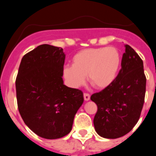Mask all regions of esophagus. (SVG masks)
<instances>
[{
  "mask_svg": "<svg viewBox=\"0 0 156 156\" xmlns=\"http://www.w3.org/2000/svg\"><path fill=\"white\" fill-rule=\"evenodd\" d=\"M83 98H84V101H89V100H90V94H89L84 93V94H83Z\"/></svg>",
  "mask_w": 156,
  "mask_h": 156,
  "instance_id": "esophagus-1",
  "label": "esophagus"
}]
</instances>
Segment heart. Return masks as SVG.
Segmentation results:
<instances>
[{
	"instance_id": "heart-1",
	"label": "heart",
	"mask_w": 156,
	"mask_h": 156,
	"mask_svg": "<svg viewBox=\"0 0 156 156\" xmlns=\"http://www.w3.org/2000/svg\"><path fill=\"white\" fill-rule=\"evenodd\" d=\"M121 66L120 53L113 47L87 48L73 57V65L63 67L66 83L73 88L82 86L86 80L94 87L103 90L116 80Z\"/></svg>"
}]
</instances>
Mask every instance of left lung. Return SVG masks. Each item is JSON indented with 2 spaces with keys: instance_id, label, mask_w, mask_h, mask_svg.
<instances>
[{
  "instance_id": "obj_1",
  "label": "left lung",
  "mask_w": 156,
  "mask_h": 156,
  "mask_svg": "<svg viewBox=\"0 0 156 156\" xmlns=\"http://www.w3.org/2000/svg\"><path fill=\"white\" fill-rule=\"evenodd\" d=\"M145 89L143 61L131 47L125 44L121 69L115 82L90 97L98 106L94 118L98 134L115 139L129 133L140 118Z\"/></svg>"
}]
</instances>
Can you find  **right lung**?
<instances>
[{"label":"right lung","instance_id":"1","mask_svg":"<svg viewBox=\"0 0 156 156\" xmlns=\"http://www.w3.org/2000/svg\"><path fill=\"white\" fill-rule=\"evenodd\" d=\"M65 58L62 48L42 44L25 55L19 66L16 81L19 113L26 125L43 138L68 134L83 102L81 90L64 84Z\"/></svg>","mask_w":156,"mask_h":156}]
</instances>
